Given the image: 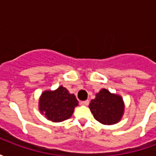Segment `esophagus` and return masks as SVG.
<instances>
[{"label":"esophagus","instance_id":"esophagus-1","mask_svg":"<svg viewBox=\"0 0 156 156\" xmlns=\"http://www.w3.org/2000/svg\"><path fill=\"white\" fill-rule=\"evenodd\" d=\"M80 104L83 105H88V104H89V101H88V100H84V101H81V103H80Z\"/></svg>","mask_w":156,"mask_h":156}]
</instances>
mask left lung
Listing matches in <instances>:
<instances>
[{
	"instance_id": "left-lung-1",
	"label": "left lung",
	"mask_w": 156,
	"mask_h": 156,
	"mask_svg": "<svg viewBox=\"0 0 156 156\" xmlns=\"http://www.w3.org/2000/svg\"><path fill=\"white\" fill-rule=\"evenodd\" d=\"M89 108L96 120L104 124H114L120 120L124 114V104L120 96L102 89L92 99Z\"/></svg>"
}]
</instances>
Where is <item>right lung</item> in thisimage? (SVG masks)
<instances>
[{
	"mask_svg": "<svg viewBox=\"0 0 156 156\" xmlns=\"http://www.w3.org/2000/svg\"><path fill=\"white\" fill-rule=\"evenodd\" d=\"M78 101L74 94L60 86L55 91H45L39 101V109L46 118L53 122H62L71 117Z\"/></svg>",
	"mask_w": 156,
	"mask_h": 156,
	"instance_id": "add662e5",
	"label": "right lung"
}]
</instances>
